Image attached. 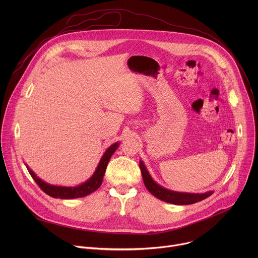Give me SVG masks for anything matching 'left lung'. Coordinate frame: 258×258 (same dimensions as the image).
Wrapping results in <instances>:
<instances>
[{
  "label": "left lung",
  "instance_id": "obj_1",
  "mask_svg": "<svg viewBox=\"0 0 258 258\" xmlns=\"http://www.w3.org/2000/svg\"><path fill=\"white\" fill-rule=\"evenodd\" d=\"M140 169H141L143 180L147 190H148L156 198L167 203H171L175 205H189V204L202 201L207 197L211 196L213 193V191H208L205 193H183V192L171 191L160 186L159 183H157L152 178V176L150 175L149 171L147 170L142 160L140 161Z\"/></svg>",
  "mask_w": 258,
  "mask_h": 258
}]
</instances>
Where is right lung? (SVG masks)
<instances>
[{
    "mask_svg": "<svg viewBox=\"0 0 258 258\" xmlns=\"http://www.w3.org/2000/svg\"><path fill=\"white\" fill-rule=\"evenodd\" d=\"M120 145L119 142H116L112 144L109 148L104 152L95 172L93 175L86 180L85 182L81 183L79 186L75 187H64V186H55L51 185V183H48L41 179L39 176H36V174L26 165V168L31 175V177L34 179V181L38 183V186L49 196L53 198H60V199H75V198H81L85 197L93 192H95L97 189L100 188L101 183L103 181V176L106 171V167L108 165V162L113 155V153L116 151L118 148V146Z\"/></svg>",
    "mask_w": 258,
    "mask_h": 258,
    "instance_id": "right-lung-1",
    "label": "right lung"
}]
</instances>
